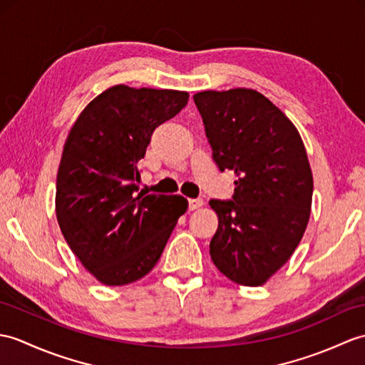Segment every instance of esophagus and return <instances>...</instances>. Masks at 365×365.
<instances>
[{
    "instance_id": "1",
    "label": "esophagus",
    "mask_w": 365,
    "mask_h": 365,
    "mask_svg": "<svg viewBox=\"0 0 365 365\" xmlns=\"http://www.w3.org/2000/svg\"><path fill=\"white\" fill-rule=\"evenodd\" d=\"M203 207L202 199H190V210H199Z\"/></svg>"
}]
</instances>
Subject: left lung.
<instances>
[{"instance_id":"left-lung-1","label":"left lung","mask_w":365,"mask_h":365,"mask_svg":"<svg viewBox=\"0 0 365 365\" xmlns=\"http://www.w3.org/2000/svg\"><path fill=\"white\" fill-rule=\"evenodd\" d=\"M219 171L235 173L233 200H210L219 225L215 266L261 286L292 257L311 215L312 173L297 127L257 90L194 95Z\"/></svg>"}]
</instances>
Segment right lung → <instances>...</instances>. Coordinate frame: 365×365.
I'll use <instances>...</instances> for the list:
<instances>
[{
	"instance_id": "obj_1",
	"label": "right lung",
	"mask_w": 365,
	"mask_h": 365,
	"mask_svg": "<svg viewBox=\"0 0 365 365\" xmlns=\"http://www.w3.org/2000/svg\"><path fill=\"white\" fill-rule=\"evenodd\" d=\"M188 98L186 91L118 83L90 101L68 132L57 171V222L103 284L124 286L148 275L188 208L179 194H146L137 186L152 132Z\"/></svg>"
}]
</instances>
